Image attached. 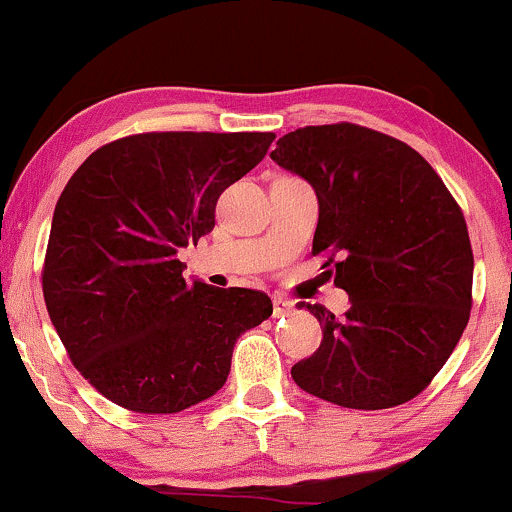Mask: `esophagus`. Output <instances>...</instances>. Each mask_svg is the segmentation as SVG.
<instances>
[{
  "mask_svg": "<svg viewBox=\"0 0 512 512\" xmlns=\"http://www.w3.org/2000/svg\"><path fill=\"white\" fill-rule=\"evenodd\" d=\"M291 310H293L291 301H286V298H281V296H274V317L289 315Z\"/></svg>",
  "mask_w": 512,
  "mask_h": 512,
  "instance_id": "obj_1",
  "label": "esophagus"
}]
</instances>
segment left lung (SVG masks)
<instances>
[{
  "label": "left lung",
  "mask_w": 512,
  "mask_h": 512,
  "mask_svg": "<svg viewBox=\"0 0 512 512\" xmlns=\"http://www.w3.org/2000/svg\"><path fill=\"white\" fill-rule=\"evenodd\" d=\"M269 156L313 185V255L332 252L325 267L334 262V284L351 301L344 317L298 303L317 317L322 342L291 378L346 409L409 402L469 322L474 257L460 207L424 156L351 122L296 129Z\"/></svg>",
  "instance_id": "obj_1"
}]
</instances>
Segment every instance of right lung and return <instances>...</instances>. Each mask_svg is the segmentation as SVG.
I'll list each match as a JSON object with an SVG mask.
<instances>
[{"mask_svg": "<svg viewBox=\"0 0 512 512\" xmlns=\"http://www.w3.org/2000/svg\"><path fill=\"white\" fill-rule=\"evenodd\" d=\"M274 132H149L93 151L52 216L43 296L81 375L139 414L216 395L233 346L272 315L267 293L185 281L178 250L211 233L228 185Z\"/></svg>", "mask_w": 512, "mask_h": 512, "instance_id": "obj_1", "label": "right lung"}]
</instances>
